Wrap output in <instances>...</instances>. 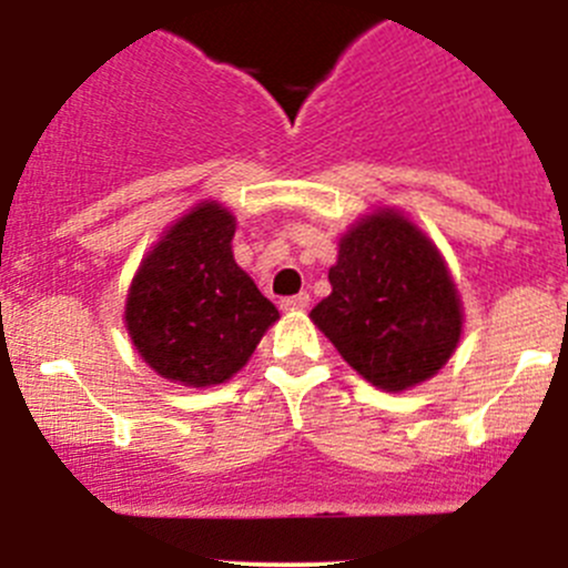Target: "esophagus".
<instances>
[{
	"label": "esophagus",
	"mask_w": 568,
	"mask_h": 568,
	"mask_svg": "<svg viewBox=\"0 0 568 568\" xmlns=\"http://www.w3.org/2000/svg\"><path fill=\"white\" fill-rule=\"evenodd\" d=\"M311 305V296L305 294V291H302V294H296V296H285L283 302H280V307H283V311H305V307Z\"/></svg>",
	"instance_id": "esophagus-1"
}]
</instances>
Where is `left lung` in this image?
<instances>
[{"label": "left lung", "instance_id": "left-lung-1", "mask_svg": "<svg viewBox=\"0 0 568 568\" xmlns=\"http://www.w3.org/2000/svg\"><path fill=\"white\" fill-rule=\"evenodd\" d=\"M329 285L311 321L379 390L423 385L454 357L464 324L459 288L443 252L404 211L359 216L337 242Z\"/></svg>", "mask_w": 568, "mask_h": 568}]
</instances>
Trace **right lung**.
Returning <instances> with one entry per match:
<instances>
[{"label": "right lung", "mask_w": 568, "mask_h": 568, "mask_svg": "<svg viewBox=\"0 0 568 568\" xmlns=\"http://www.w3.org/2000/svg\"><path fill=\"white\" fill-rule=\"evenodd\" d=\"M236 216L203 200L159 236L125 294V329L162 379L214 387L231 379L280 318L233 257Z\"/></svg>", "instance_id": "add662e5"}]
</instances>
